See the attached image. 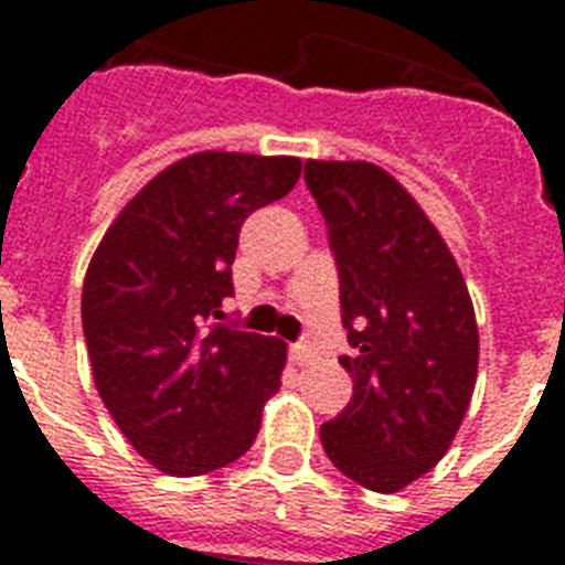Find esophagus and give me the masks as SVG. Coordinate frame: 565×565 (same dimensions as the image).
<instances>
[{
	"instance_id": "esophagus-1",
	"label": "esophagus",
	"mask_w": 565,
	"mask_h": 565,
	"mask_svg": "<svg viewBox=\"0 0 565 565\" xmlns=\"http://www.w3.org/2000/svg\"><path fill=\"white\" fill-rule=\"evenodd\" d=\"M313 345L310 343H296V345H290V361L296 363V366H305V363H310L313 361Z\"/></svg>"
}]
</instances>
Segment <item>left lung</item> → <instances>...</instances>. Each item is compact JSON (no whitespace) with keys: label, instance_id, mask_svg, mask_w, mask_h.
I'll return each instance as SVG.
<instances>
[{"label":"left lung","instance_id":"8db88e82","mask_svg":"<svg viewBox=\"0 0 565 565\" xmlns=\"http://www.w3.org/2000/svg\"><path fill=\"white\" fill-rule=\"evenodd\" d=\"M326 216L354 354L352 402L319 430L331 463L366 490L398 492L443 460L478 377V322L446 239L375 163L308 161Z\"/></svg>","mask_w":565,"mask_h":565}]
</instances>
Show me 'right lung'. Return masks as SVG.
Here are the masks:
<instances>
[{"label":"right lung","mask_w":565,"mask_h":565,"mask_svg":"<svg viewBox=\"0 0 565 565\" xmlns=\"http://www.w3.org/2000/svg\"><path fill=\"white\" fill-rule=\"evenodd\" d=\"M299 158L199 152L158 172L105 231L82 290L102 402L154 469L204 475L252 448L287 345L225 322L252 211L296 188Z\"/></svg>","instance_id":"1"}]
</instances>
